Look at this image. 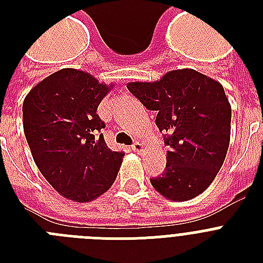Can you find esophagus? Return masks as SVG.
Returning a JSON list of instances; mask_svg holds the SVG:
<instances>
[{
	"instance_id": "esophagus-1",
	"label": "esophagus",
	"mask_w": 263,
	"mask_h": 263,
	"mask_svg": "<svg viewBox=\"0 0 263 263\" xmlns=\"http://www.w3.org/2000/svg\"><path fill=\"white\" fill-rule=\"evenodd\" d=\"M132 150L138 154H142L144 152V146L143 143H140V142H135V143L132 144Z\"/></svg>"
}]
</instances>
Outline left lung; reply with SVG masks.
I'll return each instance as SVG.
<instances>
[{
	"label": "left lung",
	"mask_w": 263,
	"mask_h": 263,
	"mask_svg": "<svg viewBox=\"0 0 263 263\" xmlns=\"http://www.w3.org/2000/svg\"><path fill=\"white\" fill-rule=\"evenodd\" d=\"M127 88L169 134L166 169L152 185L173 202L195 198L213 183L231 140V103L220 82L183 68L156 82H129Z\"/></svg>",
	"instance_id": "1"
}]
</instances>
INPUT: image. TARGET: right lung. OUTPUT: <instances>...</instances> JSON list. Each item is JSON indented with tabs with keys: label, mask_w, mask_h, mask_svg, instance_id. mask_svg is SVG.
<instances>
[{
	"label": "right lung",
	"mask_w": 263,
	"mask_h": 263,
	"mask_svg": "<svg viewBox=\"0 0 263 263\" xmlns=\"http://www.w3.org/2000/svg\"><path fill=\"white\" fill-rule=\"evenodd\" d=\"M115 84L64 68L31 88L23 128L35 164L55 191L73 202L97 199L115 183L123 153L107 148L98 132L99 103Z\"/></svg>",
	"instance_id": "1"
}]
</instances>
